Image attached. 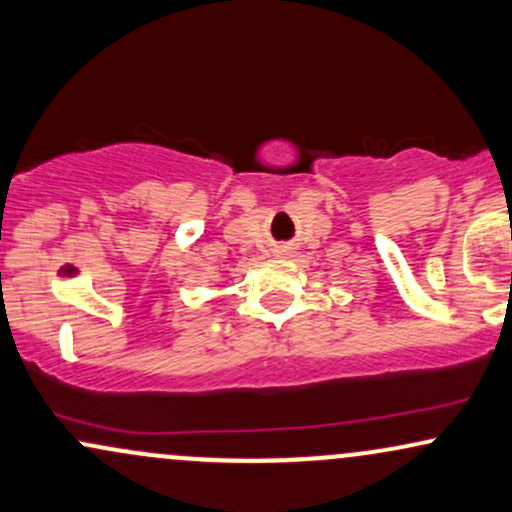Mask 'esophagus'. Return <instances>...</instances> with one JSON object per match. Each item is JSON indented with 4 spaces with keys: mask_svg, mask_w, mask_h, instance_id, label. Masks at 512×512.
I'll return each mask as SVG.
<instances>
[{
    "mask_svg": "<svg viewBox=\"0 0 512 512\" xmlns=\"http://www.w3.org/2000/svg\"><path fill=\"white\" fill-rule=\"evenodd\" d=\"M275 254H278V256H287V249H285V246H282V249L275 251Z\"/></svg>",
    "mask_w": 512,
    "mask_h": 512,
    "instance_id": "obj_1",
    "label": "esophagus"
}]
</instances>
